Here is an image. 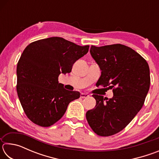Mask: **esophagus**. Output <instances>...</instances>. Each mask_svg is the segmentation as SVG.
Wrapping results in <instances>:
<instances>
[{
    "mask_svg": "<svg viewBox=\"0 0 159 159\" xmlns=\"http://www.w3.org/2000/svg\"><path fill=\"white\" fill-rule=\"evenodd\" d=\"M89 97V95H88V94H85V93H81L80 94V98H87Z\"/></svg>",
    "mask_w": 159,
    "mask_h": 159,
    "instance_id": "34e87169",
    "label": "esophagus"
}]
</instances>
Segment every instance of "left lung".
I'll list each match as a JSON object with an SVG mask.
<instances>
[{"mask_svg":"<svg viewBox=\"0 0 159 159\" xmlns=\"http://www.w3.org/2000/svg\"><path fill=\"white\" fill-rule=\"evenodd\" d=\"M90 52L102 71L96 85L113 89L114 97L93 95L96 105L86 113V119L97 134L111 136L123 130L142 109L149 90V67L139 54L122 44L92 45Z\"/></svg>","mask_w":159,"mask_h":159,"instance_id":"left-lung-1","label":"left lung"}]
</instances>
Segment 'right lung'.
<instances>
[{"instance_id":"add662e5","label":"right lung","mask_w":159,"mask_h":159,"mask_svg":"<svg viewBox=\"0 0 159 159\" xmlns=\"http://www.w3.org/2000/svg\"><path fill=\"white\" fill-rule=\"evenodd\" d=\"M89 50L60 37L32 42L21 54L17 66V92L26 116L41 127L58 121L69 104L80 98L77 91H69L59 83L61 73L72 66Z\"/></svg>"}]
</instances>
